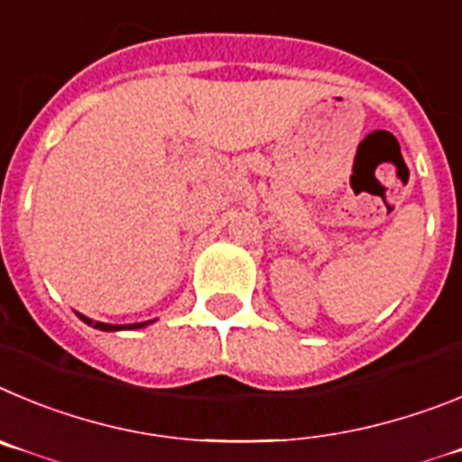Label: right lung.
Returning a JSON list of instances; mask_svg holds the SVG:
<instances>
[{
	"label": "right lung",
	"mask_w": 462,
	"mask_h": 462,
	"mask_svg": "<svg viewBox=\"0 0 462 462\" xmlns=\"http://www.w3.org/2000/svg\"><path fill=\"white\" fill-rule=\"evenodd\" d=\"M82 319H85L87 324H91L94 329H101V331H117V329H140V327H147L149 322H138V324H103V322H94V319L85 318V315H80Z\"/></svg>",
	"instance_id": "obj_1"
}]
</instances>
